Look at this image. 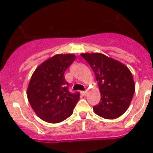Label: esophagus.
Listing matches in <instances>:
<instances>
[{"mask_svg": "<svg viewBox=\"0 0 153 153\" xmlns=\"http://www.w3.org/2000/svg\"><path fill=\"white\" fill-rule=\"evenodd\" d=\"M82 95L84 96H86L87 95V94H88V91H82Z\"/></svg>", "mask_w": 153, "mask_h": 153, "instance_id": "1", "label": "esophagus"}]
</instances>
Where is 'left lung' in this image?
Here are the masks:
<instances>
[{
	"label": "left lung",
	"mask_w": 153,
	"mask_h": 153,
	"mask_svg": "<svg viewBox=\"0 0 153 153\" xmlns=\"http://www.w3.org/2000/svg\"><path fill=\"white\" fill-rule=\"evenodd\" d=\"M94 72L100 92V101L93 107L104 119H116L126 112L135 92L130 69L124 64L102 53H82Z\"/></svg>",
	"instance_id": "left-lung-1"
}]
</instances>
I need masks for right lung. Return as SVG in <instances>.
Returning <instances> with one entry per match:
<instances>
[{
	"label": "right lung",
	"mask_w": 153,
	"mask_h": 153,
	"mask_svg": "<svg viewBox=\"0 0 153 153\" xmlns=\"http://www.w3.org/2000/svg\"><path fill=\"white\" fill-rule=\"evenodd\" d=\"M74 54H57L40 64L33 73L27 88L29 103L37 116L50 123L71 116L80 98L68 91L64 73L75 59Z\"/></svg>",
	"instance_id": "obj_1"
}]
</instances>
